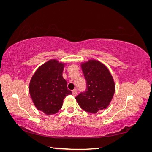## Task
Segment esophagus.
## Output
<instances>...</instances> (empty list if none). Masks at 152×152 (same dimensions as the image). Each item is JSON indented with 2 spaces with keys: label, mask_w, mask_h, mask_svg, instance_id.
<instances>
[{
  "label": "esophagus",
  "mask_w": 152,
  "mask_h": 152,
  "mask_svg": "<svg viewBox=\"0 0 152 152\" xmlns=\"http://www.w3.org/2000/svg\"><path fill=\"white\" fill-rule=\"evenodd\" d=\"M72 94H73V96H76V94H77V91H76V89H74V90H73L72 91Z\"/></svg>",
  "instance_id": "34e87169"
}]
</instances>
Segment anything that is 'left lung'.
I'll list each match as a JSON object with an SVG mask.
<instances>
[{
  "mask_svg": "<svg viewBox=\"0 0 152 152\" xmlns=\"http://www.w3.org/2000/svg\"><path fill=\"white\" fill-rule=\"evenodd\" d=\"M86 80V91L76 97L82 109L91 113L107 109L113 97L115 84L107 66L96 60L81 63Z\"/></svg>",
  "mask_w": 152,
  "mask_h": 152,
  "instance_id": "left-lung-1",
  "label": "left lung"
}]
</instances>
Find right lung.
<instances>
[{
	"mask_svg": "<svg viewBox=\"0 0 152 152\" xmlns=\"http://www.w3.org/2000/svg\"><path fill=\"white\" fill-rule=\"evenodd\" d=\"M66 64L55 59L46 61L37 69L30 80L29 91L33 102L46 115L57 113L65 97L72 94L62 76Z\"/></svg>",
	"mask_w": 152,
	"mask_h": 152,
	"instance_id": "1",
	"label": "right lung"
}]
</instances>
